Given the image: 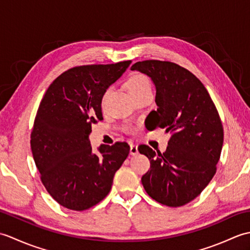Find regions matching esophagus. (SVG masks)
Segmentation results:
<instances>
[{
	"instance_id": "34e87169",
	"label": "esophagus",
	"mask_w": 250,
	"mask_h": 250,
	"mask_svg": "<svg viewBox=\"0 0 250 250\" xmlns=\"http://www.w3.org/2000/svg\"><path fill=\"white\" fill-rule=\"evenodd\" d=\"M137 153H139V149H137V146L131 144L130 145V155L131 156H135V155H137Z\"/></svg>"
}]
</instances>
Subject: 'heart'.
I'll return each mask as SVG.
<instances>
[{"label":"heart","instance_id":"heart-1","mask_svg":"<svg viewBox=\"0 0 250 250\" xmlns=\"http://www.w3.org/2000/svg\"><path fill=\"white\" fill-rule=\"evenodd\" d=\"M150 87V82L145 75H142V74H136L133 75L128 82V89L130 92L136 91V90H140L143 88H148Z\"/></svg>","mask_w":250,"mask_h":250}]
</instances>
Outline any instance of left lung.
<instances>
[{
	"label": "left lung",
	"mask_w": 250,
	"mask_h": 250,
	"mask_svg": "<svg viewBox=\"0 0 250 250\" xmlns=\"http://www.w3.org/2000/svg\"><path fill=\"white\" fill-rule=\"evenodd\" d=\"M132 71L151 78L158 108L150 113L148 130L171 132L161 153L141 145L139 151L150 161L142 177L148 195L159 203L178 207L194 200L216 173L224 144L218 111L204 84L176 63L159 60L136 62Z\"/></svg>",
	"instance_id": "left-lung-1"
}]
</instances>
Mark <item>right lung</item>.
I'll list each match as a JSON object with an SVG mask.
<instances>
[{"label":"right lung","instance_id":"1","mask_svg":"<svg viewBox=\"0 0 250 250\" xmlns=\"http://www.w3.org/2000/svg\"><path fill=\"white\" fill-rule=\"evenodd\" d=\"M131 61L70 68L47 89L37 109L31 149L41 180L58 203L72 210L97 205L109 193L130 151L125 142L93 152L91 125L103 120V95Z\"/></svg>","mask_w":250,"mask_h":250}]
</instances>
